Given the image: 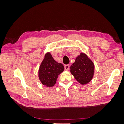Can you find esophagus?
Returning a JSON list of instances; mask_svg holds the SVG:
<instances>
[{
  "label": "esophagus",
  "mask_w": 124,
  "mask_h": 124,
  "mask_svg": "<svg viewBox=\"0 0 124 124\" xmlns=\"http://www.w3.org/2000/svg\"><path fill=\"white\" fill-rule=\"evenodd\" d=\"M64 68L66 70H68L70 68V66H69V65H66L64 66Z\"/></svg>",
  "instance_id": "1"
}]
</instances>
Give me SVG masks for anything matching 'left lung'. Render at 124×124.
Returning a JSON list of instances; mask_svg holds the SVG:
<instances>
[{"label": "left lung", "mask_w": 124, "mask_h": 124, "mask_svg": "<svg viewBox=\"0 0 124 124\" xmlns=\"http://www.w3.org/2000/svg\"><path fill=\"white\" fill-rule=\"evenodd\" d=\"M95 66L87 55L81 53L70 67V72L76 80L82 85L91 82L93 77Z\"/></svg>", "instance_id": "obj_1"}]
</instances>
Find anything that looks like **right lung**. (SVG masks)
<instances>
[{
    "instance_id": "add662e5",
    "label": "right lung",
    "mask_w": 124,
    "mask_h": 124,
    "mask_svg": "<svg viewBox=\"0 0 124 124\" xmlns=\"http://www.w3.org/2000/svg\"><path fill=\"white\" fill-rule=\"evenodd\" d=\"M64 70L61 63L56 62L50 52L45 54L39 67L38 76L40 82L46 87L53 86L59 75Z\"/></svg>"
}]
</instances>
